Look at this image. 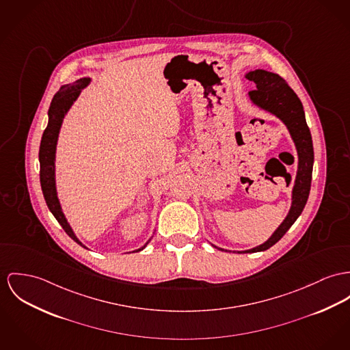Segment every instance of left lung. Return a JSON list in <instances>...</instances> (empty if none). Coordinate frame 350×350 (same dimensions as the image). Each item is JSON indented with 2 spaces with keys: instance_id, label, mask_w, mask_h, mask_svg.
I'll return each instance as SVG.
<instances>
[{
  "instance_id": "8db88e82",
  "label": "left lung",
  "mask_w": 350,
  "mask_h": 350,
  "mask_svg": "<svg viewBox=\"0 0 350 350\" xmlns=\"http://www.w3.org/2000/svg\"><path fill=\"white\" fill-rule=\"evenodd\" d=\"M246 79L256 83V89L249 92V97L253 101V104L277 116L286 125L296 144L297 153H298V170H297L296 183L293 188V197H292L293 201L286 218L271 234L268 241L264 242L257 247L237 252V253H256V252L267 250L275 242L280 241L284 237V234L289 230V228L296 222L298 215L302 213L310 191L314 152H313L310 131L305 121V113H304L302 104L297 97L296 93L293 92V89L288 85V82L282 77H280L278 75L262 70V69L249 72L246 75ZM217 249L224 250L221 247H217Z\"/></svg>"
}]
</instances>
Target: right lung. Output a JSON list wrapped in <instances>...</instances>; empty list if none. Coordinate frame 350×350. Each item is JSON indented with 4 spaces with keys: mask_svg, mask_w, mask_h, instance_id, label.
Segmentation results:
<instances>
[{
    "mask_svg": "<svg viewBox=\"0 0 350 350\" xmlns=\"http://www.w3.org/2000/svg\"><path fill=\"white\" fill-rule=\"evenodd\" d=\"M89 81H90L89 79H80V80H77L73 83L64 85L54 94L51 108L48 111L49 122H48V126L44 131V135L41 138L40 153H38L40 181H41V189H42L46 205H48L49 211L52 212V215L55 217V219L58 221V224L66 232V234L81 246H83V245L75 236L70 225L68 224L65 215L61 211V206H59V201H58L57 191H55V180H54V159H55L57 138H58V132H59V128H61V124H62V118L65 117L66 111L72 107V104L77 100L81 89H83L89 83ZM145 246L146 245H144L141 249H138L135 252L142 250Z\"/></svg>",
    "mask_w": 350,
    "mask_h": 350,
    "instance_id": "1",
    "label": "right lung"
}]
</instances>
